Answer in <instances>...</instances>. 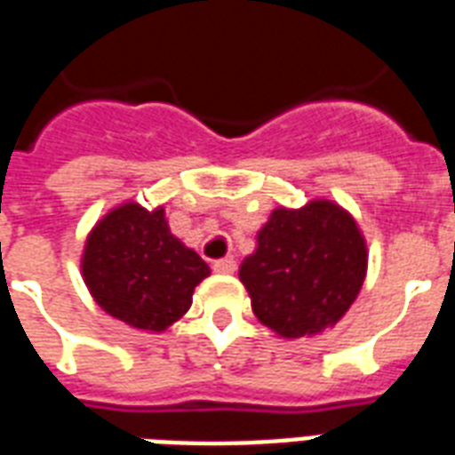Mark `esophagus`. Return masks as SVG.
Segmentation results:
<instances>
[{"label": "esophagus", "instance_id": "1", "mask_svg": "<svg viewBox=\"0 0 455 455\" xmlns=\"http://www.w3.org/2000/svg\"><path fill=\"white\" fill-rule=\"evenodd\" d=\"M212 269L217 274H234L235 272V259L231 258H221V259H214Z\"/></svg>", "mask_w": 455, "mask_h": 455}]
</instances>
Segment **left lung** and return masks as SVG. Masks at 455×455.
<instances>
[{
    "label": "left lung",
    "instance_id": "obj_1",
    "mask_svg": "<svg viewBox=\"0 0 455 455\" xmlns=\"http://www.w3.org/2000/svg\"><path fill=\"white\" fill-rule=\"evenodd\" d=\"M367 248L351 214L329 200L274 210L243 259L252 312L283 339L334 327L365 282Z\"/></svg>",
    "mask_w": 455,
    "mask_h": 455
}]
</instances>
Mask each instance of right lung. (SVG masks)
<instances>
[{
    "label": "right lung",
    "instance_id": "right-lung-1",
    "mask_svg": "<svg viewBox=\"0 0 455 455\" xmlns=\"http://www.w3.org/2000/svg\"><path fill=\"white\" fill-rule=\"evenodd\" d=\"M210 267L169 231L164 210L126 203L88 235L83 276L104 312L135 329L164 331L193 303Z\"/></svg>",
    "mask_w": 455,
    "mask_h": 455
}]
</instances>
